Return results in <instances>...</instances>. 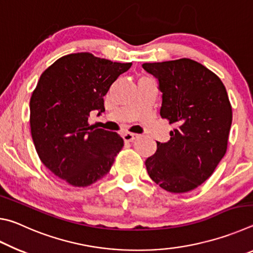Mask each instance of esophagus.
<instances>
[{
  "instance_id": "1",
  "label": "esophagus",
  "mask_w": 253,
  "mask_h": 253,
  "mask_svg": "<svg viewBox=\"0 0 253 253\" xmlns=\"http://www.w3.org/2000/svg\"><path fill=\"white\" fill-rule=\"evenodd\" d=\"M137 137H138V135L132 134V132H125V134L123 135V138H124V140H125L126 143L132 142V140H135Z\"/></svg>"
}]
</instances>
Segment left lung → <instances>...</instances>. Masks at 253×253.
<instances>
[{"instance_id": "1", "label": "left lung", "mask_w": 253, "mask_h": 253, "mask_svg": "<svg viewBox=\"0 0 253 253\" xmlns=\"http://www.w3.org/2000/svg\"><path fill=\"white\" fill-rule=\"evenodd\" d=\"M143 68L158 80L162 118L176 126L145 165L162 188L185 193L207 181L225 155L232 124L226 89L214 72L187 58Z\"/></svg>"}]
</instances>
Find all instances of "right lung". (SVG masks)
I'll use <instances>...</instances> for the list:
<instances>
[{"instance_id": "add662e5", "label": "right lung", "mask_w": 253, "mask_h": 253, "mask_svg": "<svg viewBox=\"0 0 253 253\" xmlns=\"http://www.w3.org/2000/svg\"><path fill=\"white\" fill-rule=\"evenodd\" d=\"M131 67L89 52L58 59L41 75L30 99V126L37 153L55 176L76 187L91 185L109 172L124 140L93 129L88 118L105 111L104 96Z\"/></svg>"}]
</instances>
